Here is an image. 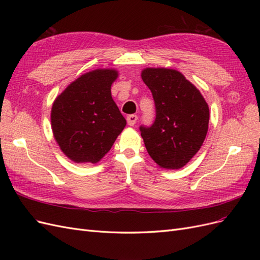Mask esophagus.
Returning a JSON list of instances; mask_svg holds the SVG:
<instances>
[{
	"instance_id": "34e87169",
	"label": "esophagus",
	"mask_w": 260,
	"mask_h": 260,
	"mask_svg": "<svg viewBox=\"0 0 260 260\" xmlns=\"http://www.w3.org/2000/svg\"><path fill=\"white\" fill-rule=\"evenodd\" d=\"M138 120V116L137 115H129L127 117V122L129 125H135Z\"/></svg>"
}]
</instances>
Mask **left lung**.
Segmentation results:
<instances>
[{"label":"left lung","mask_w":260,"mask_h":260,"mask_svg":"<svg viewBox=\"0 0 260 260\" xmlns=\"http://www.w3.org/2000/svg\"><path fill=\"white\" fill-rule=\"evenodd\" d=\"M141 77L153 94L156 108L151 127H140L147 153L161 168H182L206 138L208 104L178 70L145 68Z\"/></svg>","instance_id":"8db88e82"}]
</instances>
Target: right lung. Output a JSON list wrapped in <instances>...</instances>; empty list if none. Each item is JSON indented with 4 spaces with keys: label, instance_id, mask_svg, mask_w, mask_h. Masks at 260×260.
Returning <instances> with one entry per match:
<instances>
[{
    "label": "right lung",
    "instance_id": "right-lung-1",
    "mask_svg": "<svg viewBox=\"0 0 260 260\" xmlns=\"http://www.w3.org/2000/svg\"><path fill=\"white\" fill-rule=\"evenodd\" d=\"M116 69L80 76L55 99L51 124L55 140L69 159L96 164L127 124L112 98Z\"/></svg>",
    "mask_w": 260,
    "mask_h": 260
}]
</instances>
